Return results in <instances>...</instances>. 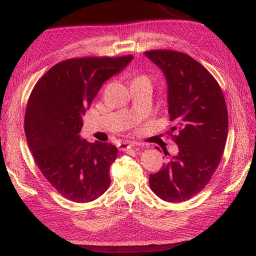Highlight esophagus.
I'll return each mask as SVG.
<instances>
[{
  "label": "esophagus",
  "mask_w": 256,
  "mask_h": 256,
  "mask_svg": "<svg viewBox=\"0 0 256 256\" xmlns=\"http://www.w3.org/2000/svg\"><path fill=\"white\" fill-rule=\"evenodd\" d=\"M133 146H136V142L133 141H125V142H120V144L118 146L120 151H126L128 149H131Z\"/></svg>",
  "instance_id": "1"
}]
</instances>
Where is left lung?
I'll list each match as a JSON object with an SVG mask.
<instances>
[{
	"label": "left lung",
	"mask_w": 256,
	"mask_h": 256,
	"mask_svg": "<svg viewBox=\"0 0 256 256\" xmlns=\"http://www.w3.org/2000/svg\"><path fill=\"white\" fill-rule=\"evenodd\" d=\"M144 55L167 82L170 132L178 154L170 156L149 178L150 188L167 202L188 200L206 188L222 160L228 133V112L222 89L209 71L180 52L160 50ZM172 136V134H170Z\"/></svg>",
	"instance_id": "8db88e82"
}]
</instances>
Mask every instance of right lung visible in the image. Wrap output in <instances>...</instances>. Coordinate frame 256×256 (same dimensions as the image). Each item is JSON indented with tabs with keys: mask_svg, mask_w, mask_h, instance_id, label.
<instances>
[{
	"mask_svg": "<svg viewBox=\"0 0 256 256\" xmlns=\"http://www.w3.org/2000/svg\"><path fill=\"white\" fill-rule=\"evenodd\" d=\"M133 60L122 58H71L50 68L30 94L24 116L29 149L42 175L70 201L96 200L110 184V168L118 148L81 138L82 116L102 84Z\"/></svg>",
	"mask_w": 256,
	"mask_h": 256,
	"instance_id": "1",
	"label": "right lung"
}]
</instances>
